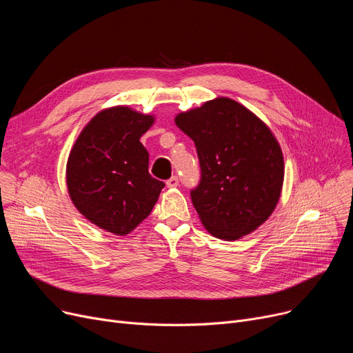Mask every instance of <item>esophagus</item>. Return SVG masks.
Masks as SVG:
<instances>
[{"mask_svg":"<svg viewBox=\"0 0 353 353\" xmlns=\"http://www.w3.org/2000/svg\"><path fill=\"white\" fill-rule=\"evenodd\" d=\"M167 188H177L179 186V177L177 176H172L169 180L165 181Z\"/></svg>","mask_w":353,"mask_h":353,"instance_id":"34e87169","label":"esophagus"}]
</instances>
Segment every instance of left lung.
Here are the masks:
<instances>
[{
    "instance_id": "obj_1",
    "label": "left lung",
    "mask_w": 353,
    "mask_h": 353,
    "mask_svg": "<svg viewBox=\"0 0 353 353\" xmlns=\"http://www.w3.org/2000/svg\"><path fill=\"white\" fill-rule=\"evenodd\" d=\"M174 121L197 150L200 181L190 196L203 226L223 240L256 230L279 201L285 174L281 145L269 127L226 97Z\"/></svg>"
}]
</instances>
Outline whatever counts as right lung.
I'll return each mask as SVG.
<instances>
[{"label":"right lung","instance_id":"obj_1","mask_svg":"<svg viewBox=\"0 0 353 353\" xmlns=\"http://www.w3.org/2000/svg\"><path fill=\"white\" fill-rule=\"evenodd\" d=\"M153 116L117 105L100 111L83 128L67 161L74 206L91 223L119 236L152 213L164 183L148 173L140 137Z\"/></svg>","mask_w":353,"mask_h":353}]
</instances>
